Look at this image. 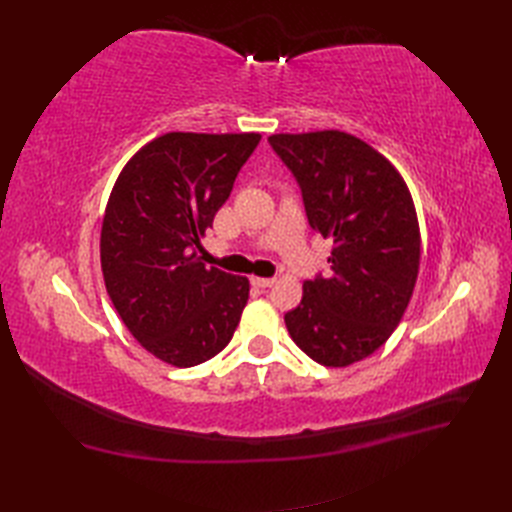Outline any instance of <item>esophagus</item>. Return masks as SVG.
<instances>
[{"label": "esophagus", "mask_w": 512, "mask_h": 512, "mask_svg": "<svg viewBox=\"0 0 512 512\" xmlns=\"http://www.w3.org/2000/svg\"><path fill=\"white\" fill-rule=\"evenodd\" d=\"M275 284L273 277H252V286L256 288H271Z\"/></svg>", "instance_id": "34e87169"}]
</instances>
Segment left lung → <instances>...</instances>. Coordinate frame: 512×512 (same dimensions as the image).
I'll list each match as a JSON object with an SVG mask.
<instances>
[{"label": "left lung", "instance_id": "obj_1", "mask_svg": "<svg viewBox=\"0 0 512 512\" xmlns=\"http://www.w3.org/2000/svg\"><path fill=\"white\" fill-rule=\"evenodd\" d=\"M297 177L309 226L331 239V273L303 284L284 316L309 359L348 367L374 354L412 299L421 230L399 170L361 138L339 130L271 134Z\"/></svg>", "mask_w": 512, "mask_h": 512}]
</instances>
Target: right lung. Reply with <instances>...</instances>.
Masks as SVG:
<instances>
[{
  "instance_id": "1",
  "label": "right lung",
  "mask_w": 512,
  "mask_h": 512,
  "mask_svg": "<svg viewBox=\"0 0 512 512\" xmlns=\"http://www.w3.org/2000/svg\"><path fill=\"white\" fill-rule=\"evenodd\" d=\"M258 132H168L121 168L104 209L100 265L119 318L156 359L194 367L222 352L250 280L205 262L194 245L226 203Z\"/></svg>"
}]
</instances>
